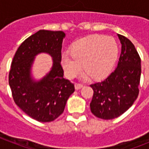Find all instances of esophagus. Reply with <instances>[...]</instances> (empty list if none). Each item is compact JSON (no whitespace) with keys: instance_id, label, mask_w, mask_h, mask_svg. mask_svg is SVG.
Masks as SVG:
<instances>
[{"instance_id":"esophagus-1","label":"esophagus","mask_w":149,"mask_h":149,"mask_svg":"<svg viewBox=\"0 0 149 149\" xmlns=\"http://www.w3.org/2000/svg\"><path fill=\"white\" fill-rule=\"evenodd\" d=\"M83 84H78V83H76L75 84H74V87H75V89H81V88L83 87Z\"/></svg>"}]
</instances>
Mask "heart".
<instances>
[{
	"instance_id": "obj_1",
	"label": "heart",
	"mask_w": 149,
	"mask_h": 149,
	"mask_svg": "<svg viewBox=\"0 0 149 149\" xmlns=\"http://www.w3.org/2000/svg\"><path fill=\"white\" fill-rule=\"evenodd\" d=\"M118 53V45L113 37L90 36L74 43L71 53L64 52L61 64L68 78L75 77L83 68L85 70L83 78L91 76L93 79H99L110 73Z\"/></svg>"
}]
</instances>
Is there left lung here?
I'll return each instance as SVG.
<instances>
[{
  "instance_id": "left-lung-1",
  "label": "left lung",
  "mask_w": 149,
  "mask_h": 149,
  "mask_svg": "<svg viewBox=\"0 0 149 149\" xmlns=\"http://www.w3.org/2000/svg\"><path fill=\"white\" fill-rule=\"evenodd\" d=\"M122 51L116 68L101 82L91 84L93 89L91 112L102 119H113L127 111L137 98L141 76V59L134 44L118 34Z\"/></svg>"
}]
</instances>
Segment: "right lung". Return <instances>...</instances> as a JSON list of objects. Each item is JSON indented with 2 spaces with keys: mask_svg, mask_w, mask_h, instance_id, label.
<instances>
[{
  "mask_svg": "<svg viewBox=\"0 0 149 149\" xmlns=\"http://www.w3.org/2000/svg\"><path fill=\"white\" fill-rule=\"evenodd\" d=\"M65 36L63 31L39 30L21 44L12 61L9 84L13 100L38 122H52L60 116L74 92V84L63 77L60 63ZM39 53H49L53 58V66L42 80L35 81L30 76V69L34 57Z\"/></svg>",
  "mask_w": 149,
  "mask_h": 149,
  "instance_id": "right-lung-1",
  "label": "right lung"
}]
</instances>
